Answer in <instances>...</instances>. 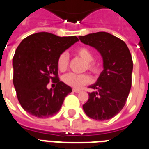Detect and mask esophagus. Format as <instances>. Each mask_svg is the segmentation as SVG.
I'll use <instances>...</instances> for the list:
<instances>
[{
	"mask_svg": "<svg viewBox=\"0 0 149 149\" xmlns=\"http://www.w3.org/2000/svg\"><path fill=\"white\" fill-rule=\"evenodd\" d=\"M72 91H74V92H77H77H80V89L73 88V89H72Z\"/></svg>",
	"mask_w": 149,
	"mask_h": 149,
	"instance_id": "34e87169",
	"label": "esophagus"
}]
</instances>
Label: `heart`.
<instances>
[{
	"mask_svg": "<svg viewBox=\"0 0 149 149\" xmlns=\"http://www.w3.org/2000/svg\"><path fill=\"white\" fill-rule=\"evenodd\" d=\"M76 54L87 62V69L94 73H98L100 72V65L92 61L93 54L90 49L86 47H80L76 50ZM69 54L67 53L61 54L58 59V68L59 70L65 71L69 65ZM62 80L64 83L73 88H80L90 82V77L87 74H78L74 72H69L64 75Z\"/></svg>",
	"mask_w": 149,
	"mask_h": 149,
	"instance_id": "obj_1",
	"label": "heart"
}]
</instances>
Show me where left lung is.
Returning a JSON list of instances; mask_svg holds the SVG:
<instances>
[{"label":"left lung","mask_w":149,"mask_h":149,"mask_svg":"<svg viewBox=\"0 0 149 149\" xmlns=\"http://www.w3.org/2000/svg\"><path fill=\"white\" fill-rule=\"evenodd\" d=\"M81 42L96 49L102 58L103 70L83 105L85 114L92 119L105 121L122 111L132 84L133 60L126 44L107 32H96L79 37Z\"/></svg>","instance_id":"8db88e82"}]
</instances>
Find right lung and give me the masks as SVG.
Instances as JSON below:
<instances>
[{
	"label": "right lung",
	"mask_w": 149,
	"mask_h": 149,
	"mask_svg": "<svg viewBox=\"0 0 149 149\" xmlns=\"http://www.w3.org/2000/svg\"><path fill=\"white\" fill-rule=\"evenodd\" d=\"M78 41L77 36L59 37L48 32L35 33L23 39L13 66V84L24 111L40 118L59 111L72 88L58 80V57ZM51 80L57 83L56 88L48 89Z\"/></svg>",
	"instance_id": "right-lung-1"
}]
</instances>
